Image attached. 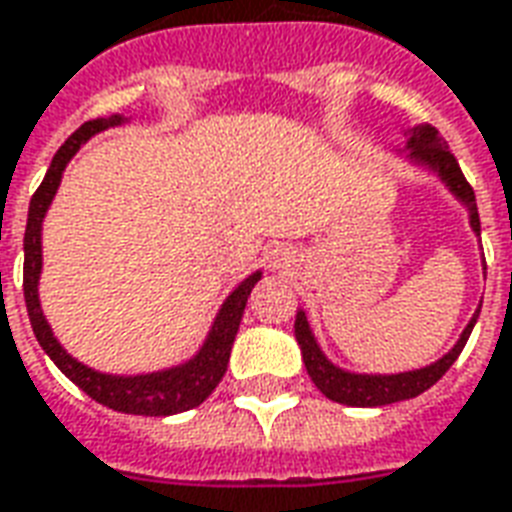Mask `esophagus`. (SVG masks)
I'll return each instance as SVG.
<instances>
[{
    "instance_id": "1",
    "label": "esophagus",
    "mask_w": 512,
    "mask_h": 512,
    "mask_svg": "<svg viewBox=\"0 0 512 512\" xmlns=\"http://www.w3.org/2000/svg\"><path fill=\"white\" fill-rule=\"evenodd\" d=\"M290 260H293V255H290V252H274V255H271V266L287 268V263H290Z\"/></svg>"
}]
</instances>
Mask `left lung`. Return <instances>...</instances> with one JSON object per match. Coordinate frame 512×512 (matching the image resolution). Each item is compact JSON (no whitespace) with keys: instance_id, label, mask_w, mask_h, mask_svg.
<instances>
[{"instance_id":"8db88e82","label":"left lung","mask_w":512,"mask_h":512,"mask_svg":"<svg viewBox=\"0 0 512 512\" xmlns=\"http://www.w3.org/2000/svg\"><path fill=\"white\" fill-rule=\"evenodd\" d=\"M404 151H407L404 157L412 165L431 170L434 176H439V181L450 189V195L467 208L469 227H472L475 236H480V217L478 203H475V192H472L469 181L464 179V173L458 168L456 157L448 151V143L439 138V132L431 124L412 127V130H407V146H404ZM478 314L480 309L472 314V320L461 331L458 342L439 361L429 363L423 369H412V372L399 374H358L339 369L320 350V344L314 339L312 325L306 320L304 309H298V314H295V339L301 344L306 372H309L312 382L317 385V391L323 393V396H328L331 401H339V404H347V407H385V404L415 399L423 391H429L431 385L456 363V358L464 350V344H467L469 333H472V328L478 323Z\"/></svg>"}]
</instances>
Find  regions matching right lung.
<instances>
[{
    "label": "right lung",
    "instance_id": "right-lung-1",
    "mask_svg": "<svg viewBox=\"0 0 512 512\" xmlns=\"http://www.w3.org/2000/svg\"><path fill=\"white\" fill-rule=\"evenodd\" d=\"M121 124H127L124 116L86 121L70 138L64 140L62 149L54 154L43 184L37 187V192L32 195V203H29V219H26L24 233V298L37 342L48 352V358L59 366V372L67 380H73L86 396H92L94 401H100L111 410L127 412V415L162 418V415H176V412H187L203 404L211 396V391L217 388L219 380L225 377L230 350H233L238 325H241V317H244L246 298L252 293V287L260 282L263 271L249 274L233 293L227 295L222 306H219L214 323H211L206 342L200 344V350L189 361L179 363V366L149 374H105L86 366V363H81L64 350L54 331H51L48 320H45L40 293H37L40 274H43V219L51 203H54L67 162L73 160L78 149L92 135L108 130V127H121Z\"/></svg>",
    "mask_w": 512,
    "mask_h": 512
}]
</instances>
